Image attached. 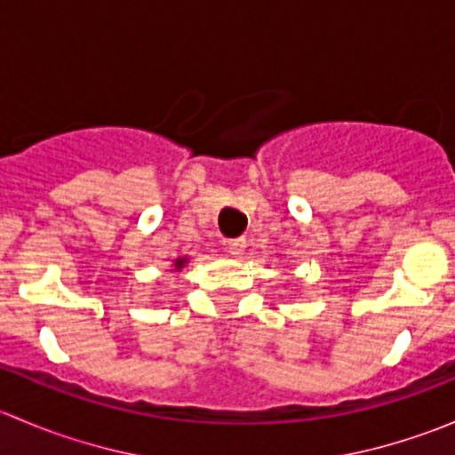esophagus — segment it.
I'll use <instances>...</instances> for the list:
<instances>
[{"mask_svg": "<svg viewBox=\"0 0 455 455\" xmlns=\"http://www.w3.org/2000/svg\"><path fill=\"white\" fill-rule=\"evenodd\" d=\"M227 249H228V253L235 255V257L244 255V251H246V240H244V237H237V240H228V242H227Z\"/></svg>", "mask_w": 455, "mask_h": 455, "instance_id": "1", "label": "esophagus"}]
</instances>
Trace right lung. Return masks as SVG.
Returning <instances> with one entry per match:
<instances>
[{"instance_id": "1", "label": "right lung", "mask_w": 455, "mask_h": 455, "mask_svg": "<svg viewBox=\"0 0 455 455\" xmlns=\"http://www.w3.org/2000/svg\"><path fill=\"white\" fill-rule=\"evenodd\" d=\"M187 261H189V257H178V259H176V264H173V268H176V270H180L182 266L187 264Z\"/></svg>"}]
</instances>
